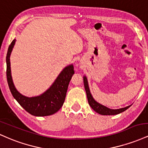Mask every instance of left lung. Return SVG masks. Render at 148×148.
I'll use <instances>...</instances> for the list:
<instances>
[{"mask_svg":"<svg viewBox=\"0 0 148 148\" xmlns=\"http://www.w3.org/2000/svg\"><path fill=\"white\" fill-rule=\"evenodd\" d=\"M84 87L85 90H86V95H87V98L88 103H89L90 106H91V108L94 110L95 111L97 112V113L103 115H117L119 113H122V112L126 111L127 108H129L130 106H128L125 108H119V109H111V108H108L105 106L100 104L99 103H98L97 101H96L94 99V98L92 96L90 91L89 86H88V80L86 76H84Z\"/></svg>","mask_w":148,"mask_h":148,"instance_id":"obj_1","label":"left lung"}]
</instances>
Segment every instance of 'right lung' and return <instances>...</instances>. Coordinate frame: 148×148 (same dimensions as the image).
<instances>
[{
  "label": "right lung",
  "instance_id": "obj_1",
  "mask_svg": "<svg viewBox=\"0 0 148 148\" xmlns=\"http://www.w3.org/2000/svg\"><path fill=\"white\" fill-rule=\"evenodd\" d=\"M16 40L9 46L6 56L7 80L10 92L18 103L30 114L35 116H47L54 114L63 105L69 83L74 74L72 64L64 67L50 88L41 95L28 97L17 91L13 84L11 75L10 57Z\"/></svg>",
  "mask_w": 148,
  "mask_h": 148
}]
</instances>
